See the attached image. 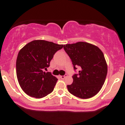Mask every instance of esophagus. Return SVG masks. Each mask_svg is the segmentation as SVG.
<instances>
[{
	"label": "esophagus",
	"instance_id": "obj_1",
	"mask_svg": "<svg viewBox=\"0 0 125 125\" xmlns=\"http://www.w3.org/2000/svg\"><path fill=\"white\" fill-rule=\"evenodd\" d=\"M66 76H67V74H64L63 76H60V77H61L62 79H64Z\"/></svg>",
	"mask_w": 125,
	"mask_h": 125
}]
</instances>
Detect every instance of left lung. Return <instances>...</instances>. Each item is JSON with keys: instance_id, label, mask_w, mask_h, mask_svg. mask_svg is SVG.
Masks as SVG:
<instances>
[{"instance_id": "left-lung-1", "label": "left lung", "mask_w": 125, "mask_h": 125, "mask_svg": "<svg viewBox=\"0 0 125 125\" xmlns=\"http://www.w3.org/2000/svg\"><path fill=\"white\" fill-rule=\"evenodd\" d=\"M71 58L74 70L79 67L78 74L73 75V81L67 85L68 91L77 97L88 99L96 95L104 85L107 72L104 54L98 47L87 42L63 46Z\"/></svg>"}]
</instances>
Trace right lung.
Here are the masks:
<instances>
[{
	"label": "right lung",
	"instance_id": "right-lung-1",
	"mask_svg": "<svg viewBox=\"0 0 125 125\" xmlns=\"http://www.w3.org/2000/svg\"><path fill=\"white\" fill-rule=\"evenodd\" d=\"M63 47V44L36 40L19 51L16 60L17 77L21 88L28 95L42 98L52 92L58 79L51 72L43 71L49 67L55 53Z\"/></svg>",
	"mask_w": 125,
	"mask_h": 125
}]
</instances>
